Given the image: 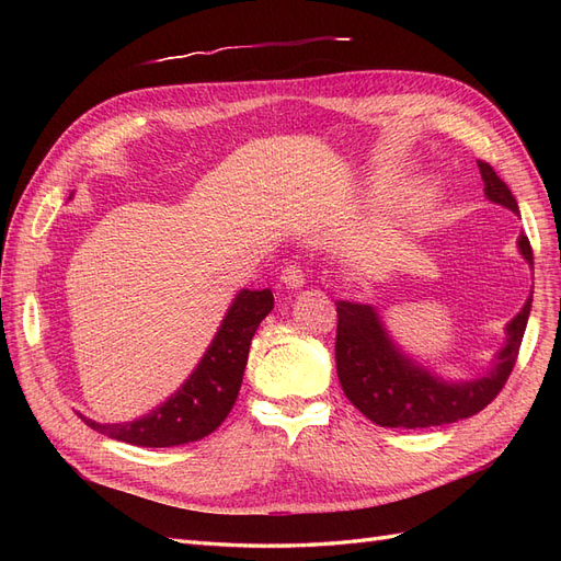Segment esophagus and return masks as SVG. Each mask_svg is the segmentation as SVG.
Masks as SVG:
<instances>
[{"label":"esophagus","mask_w":561,"mask_h":561,"mask_svg":"<svg viewBox=\"0 0 561 561\" xmlns=\"http://www.w3.org/2000/svg\"><path fill=\"white\" fill-rule=\"evenodd\" d=\"M280 280L285 287H290V290H299V287H304V274H301V266L297 262H287L283 274H280Z\"/></svg>","instance_id":"1"}]
</instances>
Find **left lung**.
Instances as JSON below:
<instances>
[{
  "label": "left lung",
  "mask_w": 561,
  "mask_h": 561,
  "mask_svg": "<svg viewBox=\"0 0 561 561\" xmlns=\"http://www.w3.org/2000/svg\"><path fill=\"white\" fill-rule=\"evenodd\" d=\"M489 201L519 215L517 201L507 184L486 161H478ZM517 248L534 266V250L522 233ZM531 311V295L522 311L507 322L505 344L494 365L468 381H445L390 342L379 313L369 304L336 301V377L346 398L383 428H431L468 419L482 412L494 400L517 363L526 320Z\"/></svg>",
  "instance_id": "left-lung-1"
}]
</instances>
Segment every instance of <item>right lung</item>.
<instances>
[{"mask_svg": "<svg viewBox=\"0 0 561 561\" xmlns=\"http://www.w3.org/2000/svg\"><path fill=\"white\" fill-rule=\"evenodd\" d=\"M271 309V290H241L236 295L192 377L149 414L126 423H95L79 416L93 431L135 447H178L210 435L222 426L239 398L250 342Z\"/></svg>", "mask_w": 561, "mask_h": 561, "instance_id": "right-lung-1", "label": "right lung"}]
</instances>
